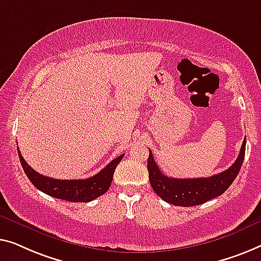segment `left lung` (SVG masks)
Masks as SVG:
<instances>
[{
  "label": "left lung",
  "mask_w": 261,
  "mask_h": 261,
  "mask_svg": "<svg viewBox=\"0 0 261 261\" xmlns=\"http://www.w3.org/2000/svg\"><path fill=\"white\" fill-rule=\"evenodd\" d=\"M246 137L241 145L239 156L227 170L211 177L172 178L160 170L152 152L149 150L148 171L149 181L153 192L166 202L181 207H193L222 195L239 174L245 159Z\"/></svg>",
  "instance_id": "1"
}]
</instances>
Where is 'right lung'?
Listing matches in <instances>:
<instances>
[{"label":"right lung","mask_w":261,"mask_h":261,"mask_svg":"<svg viewBox=\"0 0 261 261\" xmlns=\"http://www.w3.org/2000/svg\"><path fill=\"white\" fill-rule=\"evenodd\" d=\"M17 152H19L23 171L34 187L47 195L56 197V199L71 201V202H90L108 192L111 186L116 167L124 157L123 153L112 160L102 170L92 177L85 179H56L36 172L25 162L19 149H17Z\"/></svg>","instance_id":"right-lung-1"}]
</instances>
